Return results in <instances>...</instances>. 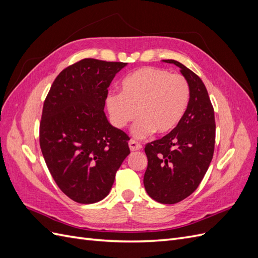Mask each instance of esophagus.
I'll return each mask as SVG.
<instances>
[{
  "label": "esophagus",
  "mask_w": 258,
  "mask_h": 258,
  "mask_svg": "<svg viewBox=\"0 0 258 258\" xmlns=\"http://www.w3.org/2000/svg\"><path fill=\"white\" fill-rule=\"evenodd\" d=\"M129 147H130V150H131L132 152H135V151L141 150L142 145H141V143H139V142L135 141V140H130V141H129Z\"/></svg>",
  "instance_id": "1"
}]
</instances>
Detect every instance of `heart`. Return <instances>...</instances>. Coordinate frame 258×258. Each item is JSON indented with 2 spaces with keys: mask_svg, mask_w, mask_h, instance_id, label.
Instances as JSON below:
<instances>
[{
  "mask_svg": "<svg viewBox=\"0 0 258 258\" xmlns=\"http://www.w3.org/2000/svg\"><path fill=\"white\" fill-rule=\"evenodd\" d=\"M189 99L190 86L184 76L143 68L124 77L120 93H108L105 104L116 128L127 127L138 116L132 135L145 138L154 131L158 135L172 131L185 115Z\"/></svg>",
  "mask_w": 258,
  "mask_h": 258,
  "instance_id": "obj_1",
  "label": "heart"
}]
</instances>
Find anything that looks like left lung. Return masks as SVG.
I'll use <instances>...</instances> for the list:
<instances>
[{"label":"left lung","instance_id":"1","mask_svg":"<svg viewBox=\"0 0 258 258\" xmlns=\"http://www.w3.org/2000/svg\"><path fill=\"white\" fill-rule=\"evenodd\" d=\"M190 86L186 113L177 126L163 138L145 145L147 168L144 187L160 204L174 205L191 195L201 183L213 158L215 144L214 108L204 82L175 60Z\"/></svg>","mask_w":258,"mask_h":258}]
</instances>
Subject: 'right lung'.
<instances>
[{"instance_id":"1","label":"right lung","mask_w":258,"mask_h":258,"mask_svg":"<svg viewBox=\"0 0 258 258\" xmlns=\"http://www.w3.org/2000/svg\"><path fill=\"white\" fill-rule=\"evenodd\" d=\"M126 66L83 59L60 72L45 99L42 154L59 188L79 204L105 198L130 154L129 137L113 127L103 111L107 88Z\"/></svg>"}]
</instances>
